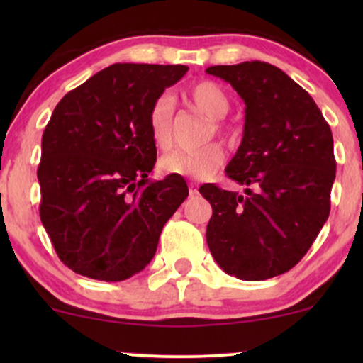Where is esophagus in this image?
I'll return each mask as SVG.
<instances>
[{
	"mask_svg": "<svg viewBox=\"0 0 363 363\" xmlns=\"http://www.w3.org/2000/svg\"><path fill=\"white\" fill-rule=\"evenodd\" d=\"M189 194H191V196H196V194H198V189H196L194 186H191V187H189Z\"/></svg>",
	"mask_w": 363,
	"mask_h": 363,
	"instance_id": "obj_1",
	"label": "esophagus"
}]
</instances>
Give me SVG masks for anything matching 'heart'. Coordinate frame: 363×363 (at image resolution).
<instances>
[{"label": "heart", "mask_w": 363, "mask_h": 363, "mask_svg": "<svg viewBox=\"0 0 363 363\" xmlns=\"http://www.w3.org/2000/svg\"><path fill=\"white\" fill-rule=\"evenodd\" d=\"M186 99L194 109L213 121L211 128L216 135H223V126L218 123L230 111V99L222 86L215 82H198L186 91ZM172 99L160 95L148 109L147 123L153 143L158 148H167L172 141ZM225 153L220 145L210 143L196 150H176L160 158V170L169 176L208 179L223 165Z\"/></svg>", "instance_id": "heart-1"}]
</instances>
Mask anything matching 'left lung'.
<instances>
[{"label":"left lung","instance_id":"left-lung-1","mask_svg":"<svg viewBox=\"0 0 363 363\" xmlns=\"http://www.w3.org/2000/svg\"><path fill=\"white\" fill-rule=\"evenodd\" d=\"M245 104L244 136L227 176L245 196L203 184L213 208L206 242L220 268L245 281L278 277L306 256L326 223L336 176L333 135L312 97L262 61L210 66Z\"/></svg>","mask_w":363,"mask_h":363}]
</instances>
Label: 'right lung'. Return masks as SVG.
Wrapping results in <instances>:
<instances>
[{"mask_svg": "<svg viewBox=\"0 0 363 363\" xmlns=\"http://www.w3.org/2000/svg\"><path fill=\"white\" fill-rule=\"evenodd\" d=\"M184 65L116 62L68 91L43 135L39 213L60 259L123 281L153 259L162 228L189 194L181 176L150 181L148 109Z\"/></svg>", "mask_w": 363, "mask_h": 363, "instance_id": "obj_1", "label": "right lung"}]
</instances>
